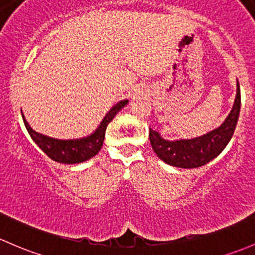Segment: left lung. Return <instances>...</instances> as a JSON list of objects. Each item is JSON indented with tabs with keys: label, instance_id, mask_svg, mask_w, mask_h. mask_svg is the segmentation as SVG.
<instances>
[{
	"label": "left lung",
	"instance_id": "1",
	"mask_svg": "<svg viewBox=\"0 0 255 255\" xmlns=\"http://www.w3.org/2000/svg\"><path fill=\"white\" fill-rule=\"evenodd\" d=\"M241 110V89L237 82V96L228 117L215 130L189 140L168 141L149 128V141L157 156L170 166L198 168L216 158L232 138Z\"/></svg>",
	"mask_w": 255,
	"mask_h": 255
}]
</instances>
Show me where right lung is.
<instances>
[{
    "label": "right lung",
    "mask_w": 255,
    "mask_h": 255,
    "mask_svg": "<svg viewBox=\"0 0 255 255\" xmlns=\"http://www.w3.org/2000/svg\"><path fill=\"white\" fill-rule=\"evenodd\" d=\"M128 102V99H125V101H122L115 104L107 113L104 119L102 120L101 125L96 128L93 133H91L87 137L77 138V140H57V138L41 135V133L36 132V131H34L29 127V124H28L23 114L22 118L30 137L33 138V141L36 145L43 149L44 153H46V156L50 157L52 161L59 162V163L76 164L87 161V159L94 157L101 151L102 146H103L104 137H106L107 127L114 119L115 115L127 106Z\"/></svg>",
    "instance_id": "1"
}]
</instances>
